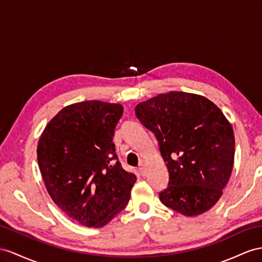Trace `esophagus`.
Listing matches in <instances>:
<instances>
[{"instance_id": "1", "label": "esophagus", "mask_w": 262, "mask_h": 262, "mask_svg": "<svg viewBox=\"0 0 262 262\" xmlns=\"http://www.w3.org/2000/svg\"><path fill=\"white\" fill-rule=\"evenodd\" d=\"M139 172L142 173V175H145V172H146V169H145V166L143 165V164H140V166H139Z\"/></svg>"}]
</instances>
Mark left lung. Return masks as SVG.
I'll return each instance as SVG.
<instances>
[{
	"label": "left lung",
	"mask_w": 262,
	"mask_h": 262,
	"mask_svg": "<svg viewBox=\"0 0 262 262\" xmlns=\"http://www.w3.org/2000/svg\"><path fill=\"white\" fill-rule=\"evenodd\" d=\"M135 114L156 136L169 172L160 201L188 217L209 210L233 167V130L223 112L204 96L169 92L139 103Z\"/></svg>",
	"instance_id": "left-lung-1"
}]
</instances>
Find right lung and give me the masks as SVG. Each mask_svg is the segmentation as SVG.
I'll list each match as a JSON object with an SVG mask.
<instances>
[{
	"label": "right lung",
	"mask_w": 262,
	"mask_h": 262,
	"mask_svg": "<svg viewBox=\"0 0 262 262\" xmlns=\"http://www.w3.org/2000/svg\"><path fill=\"white\" fill-rule=\"evenodd\" d=\"M120 104L86 100L64 107L46 125L37 162L46 189L61 209L86 227H103L125 209L136 176L113 143Z\"/></svg>",
	"instance_id": "add662e5"
}]
</instances>
